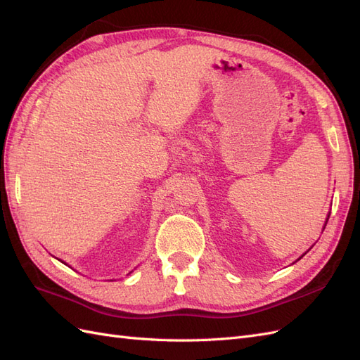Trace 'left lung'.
<instances>
[{"instance_id": "1", "label": "left lung", "mask_w": 360, "mask_h": 360, "mask_svg": "<svg viewBox=\"0 0 360 360\" xmlns=\"http://www.w3.org/2000/svg\"><path fill=\"white\" fill-rule=\"evenodd\" d=\"M328 221H329V216H328Z\"/></svg>"}]
</instances>
